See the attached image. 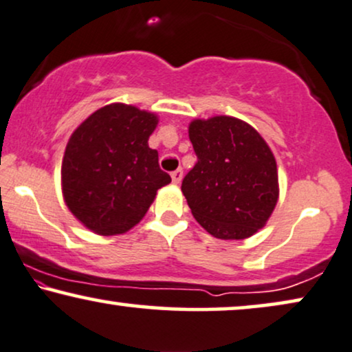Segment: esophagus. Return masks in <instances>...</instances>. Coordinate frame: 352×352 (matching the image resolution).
I'll return each mask as SVG.
<instances>
[{"label": "esophagus", "mask_w": 352, "mask_h": 352, "mask_svg": "<svg viewBox=\"0 0 352 352\" xmlns=\"http://www.w3.org/2000/svg\"><path fill=\"white\" fill-rule=\"evenodd\" d=\"M170 175H172L173 184H180L182 179H184V170H182V168H177V170H173L170 173Z\"/></svg>", "instance_id": "1"}]
</instances>
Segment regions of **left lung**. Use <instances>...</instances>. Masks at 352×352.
I'll list each match as a JSON object with an SVG mask.
<instances>
[{"label": "left lung", "mask_w": 352, "mask_h": 352, "mask_svg": "<svg viewBox=\"0 0 352 352\" xmlns=\"http://www.w3.org/2000/svg\"><path fill=\"white\" fill-rule=\"evenodd\" d=\"M195 167L182 182L193 217L220 240H243L262 228L278 199L277 162L264 138L235 117L190 124Z\"/></svg>", "instance_id": "obj_1"}]
</instances>
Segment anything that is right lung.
Returning a JSON list of instances; mask_svg holds the SVG:
<instances>
[{
  "mask_svg": "<svg viewBox=\"0 0 352 352\" xmlns=\"http://www.w3.org/2000/svg\"><path fill=\"white\" fill-rule=\"evenodd\" d=\"M157 117L133 106L109 104L70 137L60 179L67 208L100 235L130 230L146 214L156 191L170 184L156 149L148 146Z\"/></svg>",
  "mask_w": 352,
  "mask_h": 352,
  "instance_id": "obj_1",
  "label": "right lung"
}]
</instances>
